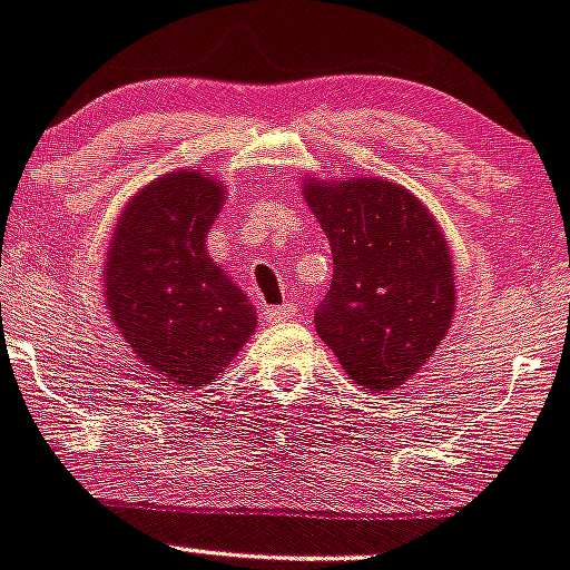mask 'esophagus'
I'll use <instances>...</instances> for the list:
<instances>
[{
  "label": "esophagus",
  "instance_id": "obj_1",
  "mask_svg": "<svg viewBox=\"0 0 570 570\" xmlns=\"http://www.w3.org/2000/svg\"><path fill=\"white\" fill-rule=\"evenodd\" d=\"M296 316V305H279V307H265L263 318L271 324H279V322H288V318Z\"/></svg>",
  "mask_w": 570,
  "mask_h": 570
}]
</instances>
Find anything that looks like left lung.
<instances>
[{"instance_id": "1", "label": "left lung", "mask_w": 570, "mask_h": 570, "mask_svg": "<svg viewBox=\"0 0 570 570\" xmlns=\"http://www.w3.org/2000/svg\"><path fill=\"white\" fill-rule=\"evenodd\" d=\"M302 195L333 248L318 338L361 389H400L425 370L451 330V243L431 209L389 178L311 176Z\"/></svg>"}]
</instances>
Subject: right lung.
Masks as SVG:
<instances>
[{
	"label": "right lung",
	"instance_id": "obj_1",
	"mask_svg": "<svg viewBox=\"0 0 570 570\" xmlns=\"http://www.w3.org/2000/svg\"><path fill=\"white\" fill-rule=\"evenodd\" d=\"M224 200L209 173H165L128 198L106 248L108 318L165 386L213 383L257 330L248 296L207 252Z\"/></svg>",
	"mask_w": 570,
	"mask_h": 570
}]
</instances>
